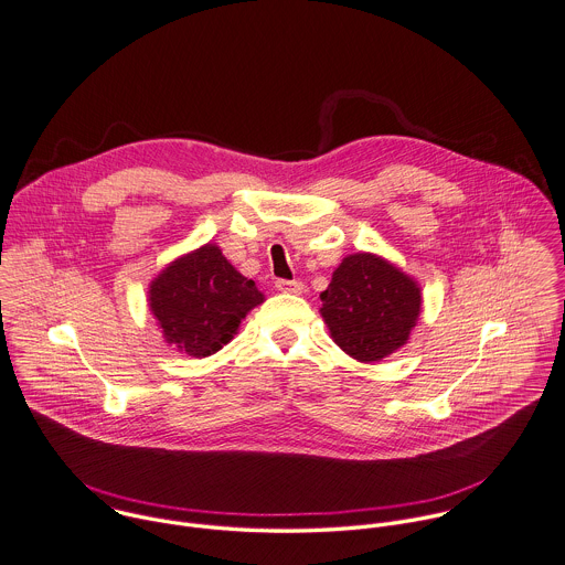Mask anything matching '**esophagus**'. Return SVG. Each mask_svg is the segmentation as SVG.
<instances>
[{
	"label": "esophagus",
	"mask_w": 565,
	"mask_h": 565,
	"mask_svg": "<svg viewBox=\"0 0 565 565\" xmlns=\"http://www.w3.org/2000/svg\"><path fill=\"white\" fill-rule=\"evenodd\" d=\"M275 288L281 290V292H288V295H301L303 292V284L297 281V279H277L275 281Z\"/></svg>",
	"instance_id": "obj_1"
}]
</instances>
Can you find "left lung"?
Wrapping results in <instances>:
<instances>
[{
  "instance_id": "obj_1",
  "label": "left lung",
  "mask_w": 565,
  "mask_h": 565,
  "mask_svg": "<svg viewBox=\"0 0 565 565\" xmlns=\"http://www.w3.org/2000/svg\"><path fill=\"white\" fill-rule=\"evenodd\" d=\"M321 301L332 339L360 362H375L399 349L422 310L417 284L371 253L344 257Z\"/></svg>"
}]
</instances>
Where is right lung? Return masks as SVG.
Instances as JSON below:
<instances>
[{
	"mask_svg": "<svg viewBox=\"0 0 565 565\" xmlns=\"http://www.w3.org/2000/svg\"><path fill=\"white\" fill-rule=\"evenodd\" d=\"M262 301L255 281L242 277L214 244L172 262L150 286V310L163 337L196 358L233 339L246 312Z\"/></svg>",
	"mask_w": 565,
	"mask_h": 565,
	"instance_id": "1",
	"label": "right lung"
}]
</instances>
